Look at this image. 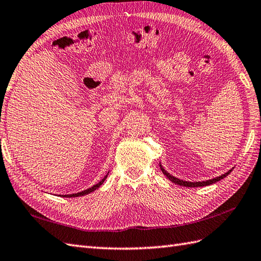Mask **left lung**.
<instances>
[{
  "mask_svg": "<svg viewBox=\"0 0 261 261\" xmlns=\"http://www.w3.org/2000/svg\"><path fill=\"white\" fill-rule=\"evenodd\" d=\"M160 168H161V170H162L163 174H165L167 178H169V180H171L173 184L179 185V186H184V187H191V188H192V187H203V186L213 185V184L217 182V181H219V180L223 179L225 177H227V175L232 171V170H229V171L226 172L225 174L220 175V177H217V178H215V179H211V180H208V181H202V182H189V181H184V180H180V179H178V178H174L173 175H171L170 173H168V172L165 170V169L162 168L161 165H160Z\"/></svg>",
  "mask_w": 261,
  "mask_h": 261,
  "instance_id": "1",
  "label": "left lung"
}]
</instances>
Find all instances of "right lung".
<instances>
[{
  "mask_svg": "<svg viewBox=\"0 0 261 261\" xmlns=\"http://www.w3.org/2000/svg\"><path fill=\"white\" fill-rule=\"evenodd\" d=\"M108 175V174H107ZM107 175L105 178H103L99 184H96L95 186H93V187H91V188H89V189H87V190H84V191H81V192H77V193H73V195H64V196H62V197H81V196H84V195H88V193H90V192H92V191H94L95 189H98V188L105 182V180L107 179Z\"/></svg>",
  "mask_w": 261,
  "mask_h": 261,
  "instance_id": "right-lung-1",
  "label": "right lung"
}]
</instances>
